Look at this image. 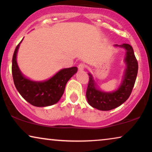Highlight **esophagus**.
Masks as SVG:
<instances>
[{
  "label": "esophagus",
  "mask_w": 152,
  "mask_h": 152,
  "mask_svg": "<svg viewBox=\"0 0 152 152\" xmlns=\"http://www.w3.org/2000/svg\"><path fill=\"white\" fill-rule=\"evenodd\" d=\"M85 68H86V65H85L84 64L81 63V64H79V66H78V69L80 70H84Z\"/></svg>",
  "instance_id": "obj_1"
}]
</instances>
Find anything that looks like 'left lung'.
Returning a JSON list of instances; mask_svg holds the SVG:
<instances>
[{
    "mask_svg": "<svg viewBox=\"0 0 152 152\" xmlns=\"http://www.w3.org/2000/svg\"><path fill=\"white\" fill-rule=\"evenodd\" d=\"M115 46L123 48L126 50L124 62L126 68L119 88L113 92L102 91L97 88L92 75L88 73L89 81L86 93L87 101L91 107L101 111H109L122 104L129 97L138 74V61L133 48L127 43L116 44Z\"/></svg>",
    "mask_w": 152,
    "mask_h": 152,
    "instance_id": "obj_1",
    "label": "left lung"
}]
</instances>
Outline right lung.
I'll use <instances>...</instances> for the list:
<instances>
[{
	"label": "right lung",
	"instance_id": "1",
	"mask_svg": "<svg viewBox=\"0 0 152 152\" xmlns=\"http://www.w3.org/2000/svg\"><path fill=\"white\" fill-rule=\"evenodd\" d=\"M21 41L16 46L12 57V72L16 89L27 102L35 107H44L55 104L63 95L66 83L76 73L77 68L61 69L53 77L43 82L29 80L20 72L16 62V55Z\"/></svg>",
	"mask_w": 152,
	"mask_h": 152
}]
</instances>
